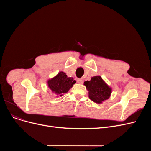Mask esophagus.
<instances>
[{"label":"esophagus","mask_w":151,"mask_h":151,"mask_svg":"<svg viewBox=\"0 0 151 151\" xmlns=\"http://www.w3.org/2000/svg\"><path fill=\"white\" fill-rule=\"evenodd\" d=\"M77 83L79 84H83V81L82 79H78L77 80Z\"/></svg>","instance_id":"obj_1"}]
</instances>
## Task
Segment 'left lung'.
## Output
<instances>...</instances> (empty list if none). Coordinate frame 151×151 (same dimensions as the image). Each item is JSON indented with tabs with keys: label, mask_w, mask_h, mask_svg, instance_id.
I'll return each mask as SVG.
<instances>
[{
	"label": "left lung",
	"mask_w": 151,
	"mask_h": 151,
	"mask_svg": "<svg viewBox=\"0 0 151 151\" xmlns=\"http://www.w3.org/2000/svg\"><path fill=\"white\" fill-rule=\"evenodd\" d=\"M84 84L89 91L90 99L97 104H101L103 101L108 99L111 93V89L100 76L92 77L91 81H85Z\"/></svg>",
	"instance_id": "left-lung-1"
}]
</instances>
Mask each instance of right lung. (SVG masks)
<instances>
[{"label":"right lung","mask_w":151,"mask_h":151,"mask_svg":"<svg viewBox=\"0 0 151 151\" xmlns=\"http://www.w3.org/2000/svg\"><path fill=\"white\" fill-rule=\"evenodd\" d=\"M76 82L73 78L67 77L65 73L60 71L56 76L47 81V84L55 95L61 96L72 88Z\"/></svg>","instance_id":"right-lung-1"}]
</instances>
